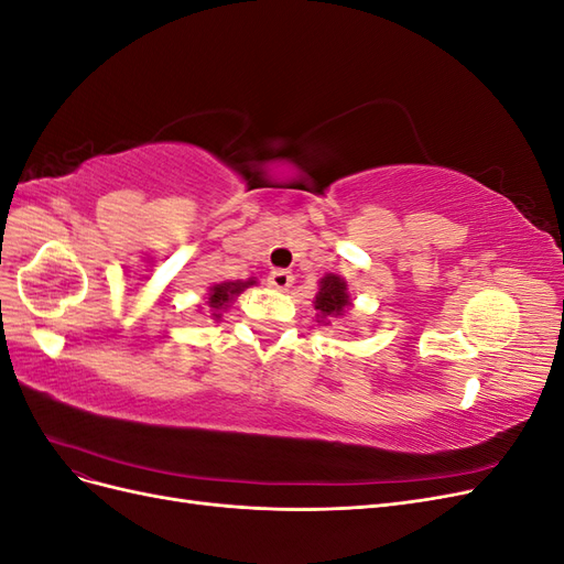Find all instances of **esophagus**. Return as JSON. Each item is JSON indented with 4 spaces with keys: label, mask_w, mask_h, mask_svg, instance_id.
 I'll return each mask as SVG.
<instances>
[{
    "label": "esophagus",
    "mask_w": 564,
    "mask_h": 564,
    "mask_svg": "<svg viewBox=\"0 0 564 564\" xmlns=\"http://www.w3.org/2000/svg\"><path fill=\"white\" fill-rule=\"evenodd\" d=\"M292 282H294V275H292V272H286V270H272L268 275V284L272 289H280V292H284V289L292 286Z\"/></svg>",
    "instance_id": "esophagus-1"
}]
</instances>
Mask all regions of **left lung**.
Returning <instances> with one entry per match:
<instances>
[{
    "label": "left lung",
    "mask_w": 564,
    "mask_h": 564,
    "mask_svg": "<svg viewBox=\"0 0 564 564\" xmlns=\"http://www.w3.org/2000/svg\"><path fill=\"white\" fill-rule=\"evenodd\" d=\"M346 305H350L348 296V286L338 275H327L319 282V292L315 296V311L322 313V317L327 315H340Z\"/></svg>",
    "instance_id": "1"
}]
</instances>
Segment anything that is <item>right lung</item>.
<instances>
[{"label":"right lung","mask_w":564,"mask_h":564,"mask_svg":"<svg viewBox=\"0 0 564 564\" xmlns=\"http://www.w3.org/2000/svg\"><path fill=\"white\" fill-rule=\"evenodd\" d=\"M253 284V280H249V282H220V284H214L212 289H209V305L214 311H220L224 308L226 303H230V299L235 296V294H240V292H245L247 286H251ZM216 319L220 317V313H212Z\"/></svg>","instance_id":"add662e5"}]
</instances>
